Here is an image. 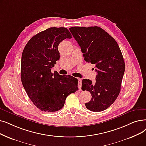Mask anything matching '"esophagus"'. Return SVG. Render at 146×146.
Listing matches in <instances>:
<instances>
[{
	"label": "esophagus",
	"mask_w": 146,
	"mask_h": 146,
	"mask_svg": "<svg viewBox=\"0 0 146 146\" xmlns=\"http://www.w3.org/2000/svg\"><path fill=\"white\" fill-rule=\"evenodd\" d=\"M78 86L79 90H81V86H82V79L80 78H78Z\"/></svg>",
	"instance_id": "esophagus-1"
}]
</instances>
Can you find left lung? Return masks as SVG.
<instances>
[{"label":"left lung","mask_w":146,"mask_h":146,"mask_svg":"<svg viewBox=\"0 0 146 146\" xmlns=\"http://www.w3.org/2000/svg\"><path fill=\"white\" fill-rule=\"evenodd\" d=\"M80 46L84 60L95 66L96 82L82 80V90L91 94L86 107L92 111H101L109 108L116 100L120 87L125 64L116 41L101 28L73 27L69 29Z\"/></svg>","instance_id":"obj_1"}]
</instances>
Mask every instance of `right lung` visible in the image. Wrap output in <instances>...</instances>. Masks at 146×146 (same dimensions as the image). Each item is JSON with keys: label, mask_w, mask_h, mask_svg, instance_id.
<instances>
[{"label": "right lung", "mask_w": 146, "mask_h": 146, "mask_svg": "<svg viewBox=\"0 0 146 146\" xmlns=\"http://www.w3.org/2000/svg\"><path fill=\"white\" fill-rule=\"evenodd\" d=\"M72 37L65 27H50L31 37L23 50L22 84L30 99L41 111L60 110L68 95L78 90L76 78L51 72L60 58L58 45Z\"/></svg>", "instance_id": "add662e5"}]
</instances>
